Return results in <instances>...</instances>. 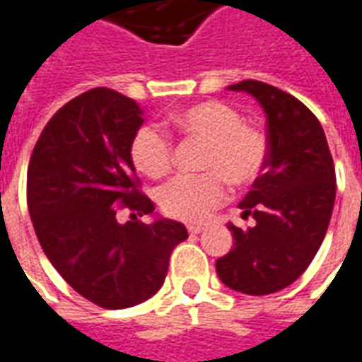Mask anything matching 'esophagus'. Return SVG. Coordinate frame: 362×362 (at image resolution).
<instances>
[{"label": "esophagus", "mask_w": 362, "mask_h": 362, "mask_svg": "<svg viewBox=\"0 0 362 362\" xmlns=\"http://www.w3.org/2000/svg\"><path fill=\"white\" fill-rule=\"evenodd\" d=\"M204 226H200V223H189V226H187V231H189V233H191V235H199V233H202V231H204Z\"/></svg>", "instance_id": "obj_1"}]
</instances>
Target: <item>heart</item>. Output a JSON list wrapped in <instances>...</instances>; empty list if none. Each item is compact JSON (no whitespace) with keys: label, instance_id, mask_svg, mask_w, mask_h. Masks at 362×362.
<instances>
[{"label":"heart","instance_id":"heart-1","mask_svg":"<svg viewBox=\"0 0 362 362\" xmlns=\"http://www.w3.org/2000/svg\"><path fill=\"white\" fill-rule=\"evenodd\" d=\"M187 134L208 142L200 175H177L158 191V204L170 218L202 221L229 197V183L249 187L268 160V139L260 127L243 123L241 113L223 102H202L173 115ZM131 160L142 175L160 179L173 168V142L156 125H142L131 141Z\"/></svg>","mask_w":362,"mask_h":362}]
</instances>
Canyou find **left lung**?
Instances as JSON below:
<instances>
[{
  "instance_id": "left-lung-1",
  "label": "left lung",
  "mask_w": 362,
  "mask_h": 362,
  "mask_svg": "<svg viewBox=\"0 0 362 362\" xmlns=\"http://www.w3.org/2000/svg\"><path fill=\"white\" fill-rule=\"evenodd\" d=\"M229 90L249 92L264 107L268 160L239 208L255 228L229 223L233 249L216 272L235 291L270 295L291 286L320 249L336 200V170L320 121L297 98L260 81Z\"/></svg>"
}]
</instances>
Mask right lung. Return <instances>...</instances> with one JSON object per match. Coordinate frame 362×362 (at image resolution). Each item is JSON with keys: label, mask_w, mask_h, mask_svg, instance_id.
<instances>
[{"label": "right lung", "mask_w": 362, "mask_h": 362, "mask_svg": "<svg viewBox=\"0 0 362 362\" xmlns=\"http://www.w3.org/2000/svg\"><path fill=\"white\" fill-rule=\"evenodd\" d=\"M142 107L98 86L59 107L30 156L26 202L42 250L67 284L102 308H129L162 287L183 223L136 218L154 212L141 191L131 141ZM127 207L133 222L115 214Z\"/></svg>", "instance_id": "obj_1"}]
</instances>
